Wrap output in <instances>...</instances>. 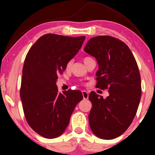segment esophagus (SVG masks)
Masks as SVG:
<instances>
[{
	"label": "esophagus",
	"instance_id": "obj_1",
	"mask_svg": "<svg viewBox=\"0 0 155 155\" xmlns=\"http://www.w3.org/2000/svg\"><path fill=\"white\" fill-rule=\"evenodd\" d=\"M82 94H83V99L84 100H86V99L88 98L89 94H88L87 91L83 90V91H82Z\"/></svg>",
	"mask_w": 155,
	"mask_h": 155
}]
</instances>
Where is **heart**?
Returning a JSON list of instances; mask_svg holds the SVG:
<instances>
[{"mask_svg":"<svg viewBox=\"0 0 155 155\" xmlns=\"http://www.w3.org/2000/svg\"><path fill=\"white\" fill-rule=\"evenodd\" d=\"M89 58H90V57H84V59H83V61H85V60H87V59H89ZM71 65H72V61H68V64H66V68L67 69H69V68L71 67Z\"/></svg>","mask_w":155,"mask_h":155,"instance_id":"obj_1","label":"heart"}]
</instances>
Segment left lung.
Instances as JSON below:
<instances>
[{"instance_id":"1","label":"left lung","mask_w":155,"mask_h":155,"mask_svg":"<svg viewBox=\"0 0 155 155\" xmlns=\"http://www.w3.org/2000/svg\"><path fill=\"white\" fill-rule=\"evenodd\" d=\"M84 51L98 61L96 87L109 93L104 99L95 91L89 95L90 128L97 137L112 140L127 130L137 111L141 86L137 61L124 41L109 35L91 38Z\"/></svg>"}]
</instances>
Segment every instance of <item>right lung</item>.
Here are the masks:
<instances>
[{
	"label": "right lung",
	"mask_w": 155,
	"mask_h": 155,
	"mask_svg": "<svg viewBox=\"0 0 155 155\" xmlns=\"http://www.w3.org/2000/svg\"><path fill=\"white\" fill-rule=\"evenodd\" d=\"M85 37L48 33L31 46L22 68L20 98L27 122L42 137L52 139L64 132L77 104L79 90L59 92L58 76L82 47Z\"/></svg>",
	"instance_id": "right-lung-1"
}]
</instances>
